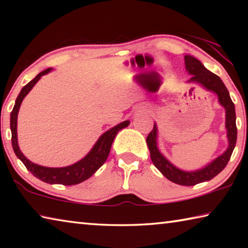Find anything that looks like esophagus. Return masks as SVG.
I'll list each match as a JSON object with an SVG mask.
<instances>
[{
	"mask_svg": "<svg viewBox=\"0 0 248 248\" xmlns=\"http://www.w3.org/2000/svg\"><path fill=\"white\" fill-rule=\"evenodd\" d=\"M140 111H145V108H142V109H141V110H140Z\"/></svg>",
	"mask_w": 248,
	"mask_h": 248,
	"instance_id": "34e87169",
	"label": "esophagus"
}]
</instances>
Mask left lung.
<instances>
[{
  "label": "left lung",
  "instance_id": "1",
  "mask_svg": "<svg viewBox=\"0 0 248 248\" xmlns=\"http://www.w3.org/2000/svg\"><path fill=\"white\" fill-rule=\"evenodd\" d=\"M185 59V66L188 74L191 78L188 79L187 83L198 84L201 87L209 92H212L217 96L221 106L225 109V129L226 137H228L229 145L228 149L222 153L220 156L213 159L209 164L203 166L202 169L197 170H184L176 167L174 164L167 159L164 155L158 150L157 145V125L154 123L153 130L149 133L146 138L151 159H152L154 166L165 176L167 179L175 184L182 185V186H195V185L212 179L213 177L221 173L224 167L230 161L231 155L236 144L237 139V128H236V115H235V106L230 97V93L226 89L222 79L215 73L210 72L204 68V65L196 59L195 57L186 54Z\"/></svg>",
  "mask_w": 248,
  "mask_h": 248
}]
</instances>
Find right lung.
Listing matches in <instances>:
<instances>
[{
  "instance_id": "right-lung-1",
  "label": "right lung",
  "mask_w": 248,
  "mask_h": 248,
  "mask_svg": "<svg viewBox=\"0 0 248 248\" xmlns=\"http://www.w3.org/2000/svg\"><path fill=\"white\" fill-rule=\"evenodd\" d=\"M52 69L49 68L47 70L40 72L37 77L31 79V82L25 85L20 93L18 94L17 98L14 105L13 110L11 112V131H12V145L13 150L20 161L24 163L26 169L31 173L43 182L47 184H61L65 186H71V185H77L84 182V180L89 179L100 166H102L110 152V148L112 142L116 137V134L120 131L121 129L128 127L130 121L125 120L124 123L115 125L111 129L107 130L106 132L103 133L99 137V139L96 141L93 148L87 153L82 159L78 162L74 163L72 165L65 167H46L38 164H35L29 161L19 150L18 141H17V116L19 111V107L22 105L23 99L26 97V95L31 91L36 83L39 81L43 75L48 74Z\"/></svg>"
}]
</instances>
